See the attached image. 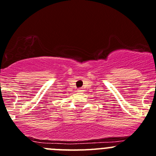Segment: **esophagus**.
<instances>
[{
	"label": "esophagus",
	"mask_w": 156,
	"mask_h": 156,
	"mask_svg": "<svg viewBox=\"0 0 156 156\" xmlns=\"http://www.w3.org/2000/svg\"><path fill=\"white\" fill-rule=\"evenodd\" d=\"M82 91H83V90H82V88H78V92H82Z\"/></svg>",
	"instance_id": "1"
}]
</instances>
